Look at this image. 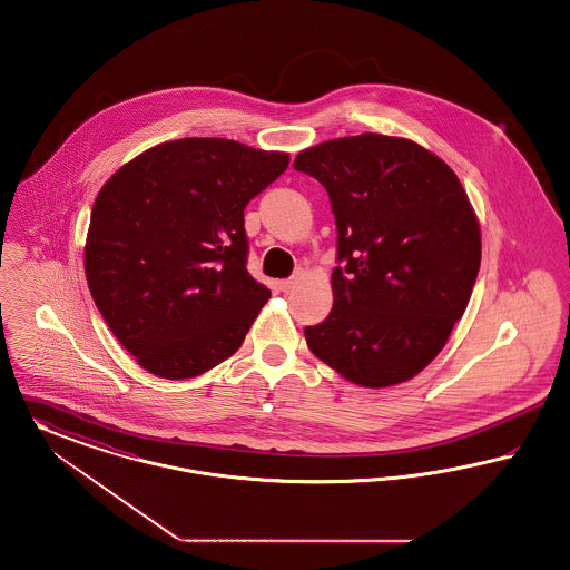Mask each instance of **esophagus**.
<instances>
[{
	"instance_id": "1",
	"label": "esophagus",
	"mask_w": 570,
	"mask_h": 570,
	"mask_svg": "<svg viewBox=\"0 0 570 570\" xmlns=\"http://www.w3.org/2000/svg\"><path fill=\"white\" fill-rule=\"evenodd\" d=\"M296 283H298L296 278H285V281H278L276 285H278V289H281V292H292V289L296 287Z\"/></svg>"
}]
</instances>
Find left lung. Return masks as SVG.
I'll return each mask as SVG.
<instances>
[{
	"mask_svg": "<svg viewBox=\"0 0 570 570\" xmlns=\"http://www.w3.org/2000/svg\"><path fill=\"white\" fill-rule=\"evenodd\" d=\"M336 216L332 311L304 330L341 377L389 389L435 358L468 308L480 268V225L449 165L412 139L362 132L299 151Z\"/></svg>",
	"mask_w": 570,
	"mask_h": 570,
	"instance_id": "1",
	"label": "left lung"
}]
</instances>
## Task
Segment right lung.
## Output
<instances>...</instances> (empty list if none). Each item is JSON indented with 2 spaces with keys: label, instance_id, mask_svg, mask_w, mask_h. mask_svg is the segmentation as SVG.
<instances>
[{
  "label": "right lung",
  "instance_id": "right-lung-1",
  "mask_svg": "<svg viewBox=\"0 0 570 570\" xmlns=\"http://www.w3.org/2000/svg\"><path fill=\"white\" fill-rule=\"evenodd\" d=\"M287 151L186 137L141 151L105 181L86 276L107 326L139 366L188 380L232 358L271 289L246 271L244 208Z\"/></svg>",
  "mask_w": 570,
  "mask_h": 570
}]
</instances>
